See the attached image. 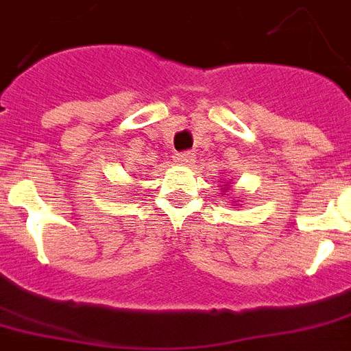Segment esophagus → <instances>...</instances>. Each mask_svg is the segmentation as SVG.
I'll use <instances>...</instances> for the list:
<instances>
[{
	"label": "esophagus",
	"mask_w": 351,
	"mask_h": 351,
	"mask_svg": "<svg viewBox=\"0 0 351 351\" xmlns=\"http://www.w3.org/2000/svg\"><path fill=\"white\" fill-rule=\"evenodd\" d=\"M178 163L182 165V167H190V165L195 163V154L193 152H182V154H178Z\"/></svg>",
	"instance_id": "esophagus-1"
}]
</instances>
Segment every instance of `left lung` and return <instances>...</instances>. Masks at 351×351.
Instances as JSON below:
<instances>
[{"label": "left lung", "instance_id": "1", "mask_svg": "<svg viewBox=\"0 0 351 351\" xmlns=\"http://www.w3.org/2000/svg\"><path fill=\"white\" fill-rule=\"evenodd\" d=\"M230 184H232V182H230V181H227L226 184H221V195L220 197L230 195V193H227V191H229V188H230ZM234 199H236V197H234ZM232 202H234V204H236V202H241V200H232Z\"/></svg>", "mask_w": 351, "mask_h": 351}]
</instances>
